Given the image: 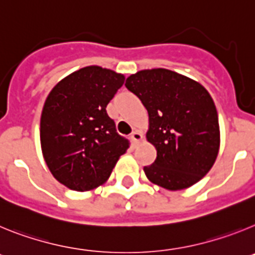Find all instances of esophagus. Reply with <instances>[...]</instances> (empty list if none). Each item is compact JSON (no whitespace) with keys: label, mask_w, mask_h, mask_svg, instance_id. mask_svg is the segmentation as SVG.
Returning <instances> with one entry per match:
<instances>
[{"label":"esophagus","mask_w":255,"mask_h":255,"mask_svg":"<svg viewBox=\"0 0 255 255\" xmlns=\"http://www.w3.org/2000/svg\"><path fill=\"white\" fill-rule=\"evenodd\" d=\"M141 138H143V135H141V132L138 131V130L132 131L131 135H130V139H131V141L134 145H136V144L141 140Z\"/></svg>","instance_id":"1"}]
</instances>
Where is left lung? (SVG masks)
Segmentation results:
<instances>
[{"label":"left lung","instance_id":"1","mask_svg":"<svg viewBox=\"0 0 255 255\" xmlns=\"http://www.w3.org/2000/svg\"><path fill=\"white\" fill-rule=\"evenodd\" d=\"M125 87L147 108V139L157 149L144 172L155 185L181 190L211 170L220 149L217 110L203 85L167 69L141 70Z\"/></svg>","mask_w":255,"mask_h":255}]
</instances>
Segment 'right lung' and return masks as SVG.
I'll return each mask as SVG.
<instances>
[{
    "label": "right lung",
    "instance_id": "obj_1",
    "mask_svg": "<svg viewBox=\"0 0 255 255\" xmlns=\"http://www.w3.org/2000/svg\"><path fill=\"white\" fill-rule=\"evenodd\" d=\"M124 82L123 74L87 66L62 79L47 97L40 116L42 153L53 177L71 190L102 185L129 148L106 111Z\"/></svg>",
    "mask_w": 255,
    "mask_h": 255
}]
</instances>
